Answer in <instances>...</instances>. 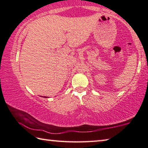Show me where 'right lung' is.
Masks as SVG:
<instances>
[{
    "label": "right lung",
    "mask_w": 148,
    "mask_h": 148,
    "mask_svg": "<svg viewBox=\"0 0 148 148\" xmlns=\"http://www.w3.org/2000/svg\"><path fill=\"white\" fill-rule=\"evenodd\" d=\"M45 98H46V97H45ZM46 98H47V97H46Z\"/></svg>",
    "instance_id": "obj_1"
}]
</instances>
